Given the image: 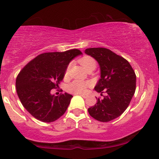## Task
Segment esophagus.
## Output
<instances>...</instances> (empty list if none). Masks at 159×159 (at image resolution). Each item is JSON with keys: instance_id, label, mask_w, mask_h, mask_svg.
Instances as JSON below:
<instances>
[{"instance_id": "1", "label": "esophagus", "mask_w": 159, "mask_h": 159, "mask_svg": "<svg viewBox=\"0 0 159 159\" xmlns=\"http://www.w3.org/2000/svg\"><path fill=\"white\" fill-rule=\"evenodd\" d=\"M81 96L82 97V98H86L87 97H88V95H87V94H81Z\"/></svg>"}]
</instances>
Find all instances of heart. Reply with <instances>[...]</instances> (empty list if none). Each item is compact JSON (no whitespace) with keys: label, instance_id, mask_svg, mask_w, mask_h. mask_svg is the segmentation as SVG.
Instances as JSON below:
<instances>
[{"label":"heart","instance_id":"heart-1","mask_svg":"<svg viewBox=\"0 0 159 159\" xmlns=\"http://www.w3.org/2000/svg\"><path fill=\"white\" fill-rule=\"evenodd\" d=\"M78 61L87 71L89 69L94 70V68L97 66L96 60L90 56H83V57H81L78 60ZM70 67H71V65H68V67H67L66 74H65L66 76L68 75ZM90 86H91V83L88 82V81H81V80H75V81H71L70 84H68L67 90H68V91L73 93H84L86 92L87 89Z\"/></svg>","mask_w":159,"mask_h":159}]
</instances>
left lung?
I'll use <instances>...</instances> for the list:
<instances>
[{"label":"left lung","mask_w":159,"mask_h":159,"mask_svg":"<svg viewBox=\"0 0 159 159\" xmlns=\"http://www.w3.org/2000/svg\"><path fill=\"white\" fill-rule=\"evenodd\" d=\"M84 52L94 58L101 68V78L94 90L101 96L107 93L103 99L98 98L88 113L98 121H111L129 105L136 91L135 71L127 60L106 48H89Z\"/></svg>","instance_id":"left-lung-1"}]
</instances>
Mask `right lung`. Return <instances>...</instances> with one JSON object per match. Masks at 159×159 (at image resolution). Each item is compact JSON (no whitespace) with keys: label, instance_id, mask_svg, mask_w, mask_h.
<instances>
[{"label":"right lung","instance_id":"obj_1","mask_svg":"<svg viewBox=\"0 0 159 159\" xmlns=\"http://www.w3.org/2000/svg\"><path fill=\"white\" fill-rule=\"evenodd\" d=\"M81 54L76 49L42 53L20 71L16 80V92L23 106L33 117L51 123L66 113L72 95L65 93L55 96L50 92L62 81L70 61Z\"/></svg>","mask_w":159,"mask_h":159}]
</instances>
